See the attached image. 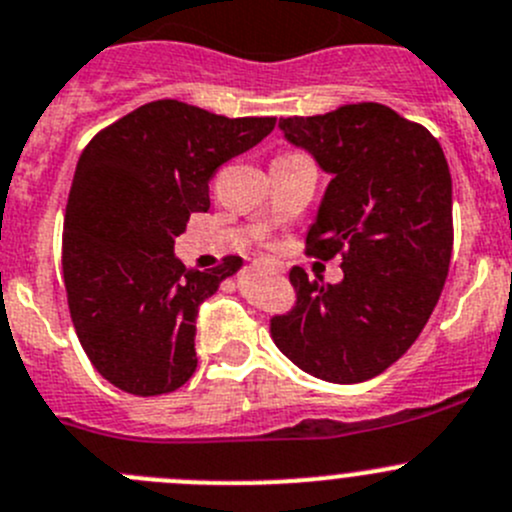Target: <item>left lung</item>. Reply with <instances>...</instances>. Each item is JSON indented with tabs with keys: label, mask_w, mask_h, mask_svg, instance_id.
I'll use <instances>...</instances> for the list:
<instances>
[{
	"label": "left lung",
	"mask_w": 512,
	"mask_h": 512,
	"mask_svg": "<svg viewBox=\"0 0 512 512\" xmlns=\"http://www.w3.org/2000/svg\"><path fill=\"white\" fill-rule=\"evenodd\" d=\"M279 130L329 175L306 233L309 253H344L339 284L289 274L296 306L271 319L276 347L311 377L357 384L415 344L445 286L452 256V178L432 133L379 102Z\"/></svg>",
	"instance_id": "1"
}]
</instances>
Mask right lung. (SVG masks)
Returning <instances> with one entry per match:
<instances>
[{"label":"right lung","instance_id":"1","mask_svg":"<svg viewBox=\"0 0 512 512\" xmlns=\"http://www.w3.org/2000/svg\"><path fill=\"white\" fill-rule=\"evenodd\" d=\"M274 123L155 100L82 150L62 236L67 304L90 362L123 392L155 397L196 372L198 311L241 261L186 269L175 238L211 208L213 173Z\"/></svg>","mask_w":512,"mask_h":512}]
</instances>
